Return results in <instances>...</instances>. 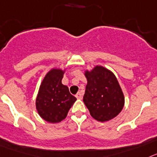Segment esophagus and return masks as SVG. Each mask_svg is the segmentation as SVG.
Returning <instances> with one entry per match:
<instances>
[{
	"label": "esophagus",
	"instance_id": "34e87169",
	"mask_svg": "<svg viewBox=\"0 0 157 157\" xmlns=\"http://www.w3.org/2000/svg\"><path fill=\"white\" fill-rule=\"evenodd\" d=\"M82 96H83V94H82V92H79L76 95V97H77V99H82Z\"/></svg>",
	"mask_w": 157,
	"mask_h": 157
}]
</instances>
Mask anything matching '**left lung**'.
I'll use <instances>...</instances> for the list:
<instances>
[{
  "label": "left lung",
  "instance_id": "1",
  "mask_svg": "<svg viewBox=\"0 0 157 157\" xmlns=\"http://www.w3.org/2000/svg\"><path fill=\"white\" fill-rule=\"evenodd\" d=\"M88 84L83 101L90 114L99 122L116 117L123 108L124 95L114 73L103 66L85 72Z\"/></svg>",
  "mask_w": 157,
  "mask_h": 157
}]
</instances>
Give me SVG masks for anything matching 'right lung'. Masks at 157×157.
I'll return each instance as SVG.
<instances>
[{
	"instance_id": "add662e5",
	"label": "right lung",
	"mask_w": 157,
	"mask_h": 157,
	"mask_svg": "<svg viewBox=\"0 0 157 157\" xmlns=\"http://www.w3.org/2000/svg\"><path fill=\"white\" fill-rule=\"evenodd\" d=\"M64 71L53 69L43 79L36 98L38 113L46 122H59L67 116L77 98L62 84Z\"/></svg>"
}]
</instances>
